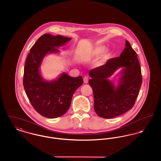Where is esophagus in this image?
Masks as SVG:
<instances>
[{
    "label": "esophagus",
    "mask_w": 161,
    "mask_h": 161,
    "mask_svg": "<svg viewBox=\"0 0 161 161\" xmlns=\"http://www.w3.org/2000/svg\"><path fill=\"white\" fill-rule=\"evenodd\" d=\"M83 81H84V83H88V78H87V76H85V77L83 78Z\"/></svg>",
    "instance_id": "esophagus-1"
}]
</instances>
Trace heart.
<instances>
[{
    "label": "heart",
    "mask_w": 161,
    "mask_h": 161,
    "mask_svg": "<svg viewBox=\"0 0 161 161\" xmlns=\"http://www.w3.org/2000/svg\"><path fill=\"white\" fill-rule=\"evenodd\" d=\"M105 49V47L104 46H102V45H99V46H97V47H95L94 48V49L92 51V56L94 57H97V56H98L100 55V54H102L103 53V52L104 51V50ZM108 51H106V52H104V54L103 55L102 57L100 58V59L97 62V65H100L101 64H102L105 59H106L107 58V55H108Z\"/></svg>",
    "instance_id": "1"
}]
</instances>
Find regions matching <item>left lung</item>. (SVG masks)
<instances>
[{"label":"left lung","mask_w":161,"mask_h":161,"mask_svg":"<svg viewBox=\"0 0 161 161\" xmlns=\"http://www.w3.org/2000/svg\"><path fill=\"white\" fill-rule=\"evenodd\" d=\"M120 67H124L122 76L115 88L107 78ZM89 74L95 111L99 117L111 119L132 108L139 93L142 77L137 55L128 41L120 57L109 59L104 65L91 70Z\"/></svg>","instance_id":"obj_1"}]
</instances>
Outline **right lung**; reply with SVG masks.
I'll return each mask as SVG.
<instances>
[{
    "label": "right lung",
    "mask_w": 161,
    "mask_h": 161,
    "mask_svg": "<svg viewBox=\"0 0 161 161\" xmlns=\"http://www.w3.org/2000/svg\"><path fill=\"white\" fill-rule=\"evenodd\" d=\"M71 38L44 34L32 46L27 57L23 85L30 103L41 115L50 119L59 117L69 109L76 90L83 85L82 76L71 77L63 73L56 80L44 81L39 67L48 53H57V47L64 45Z\"/></svg>",
    "instance_id": "add662e5"
}]
</instances>
